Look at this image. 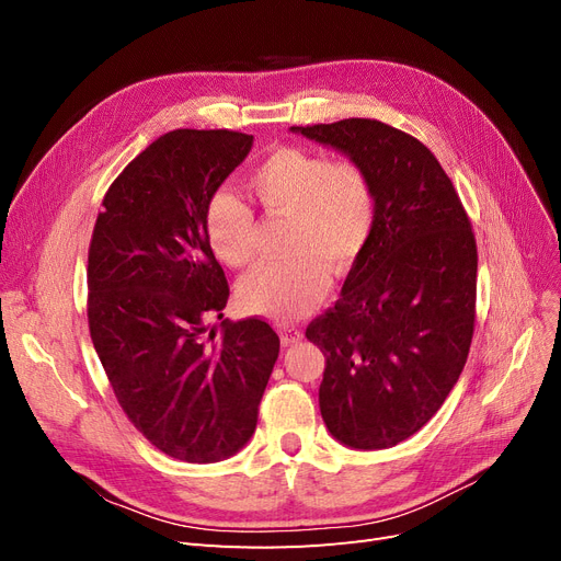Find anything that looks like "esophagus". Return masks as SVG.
I'll use <instances>...</instances> for the list:
<instances>
[{
	"label": "esophagus",
	"instance_id": "obj_1",
	"mask_svg": "<svg viewBox=\"0 0 561 561\" xmlns=\"http://www.w3.org/2000/svg\"><path fill=\"white\" fill-rule=\"evenodd\" d=\"M278 334H280L283 346H293V344H297L299 339H301V330H297V328H293V325H283V328L278 330Z\"/></svg>",
	"mask_w": 561,
	"mask_h": 561
}]
</instances>
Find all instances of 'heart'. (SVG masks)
Returning a JSON list of instances; mask_svg holds the SVG:
<instances>
[{"label": "heart", "instance_id": "b5f03b06", "mask_svg": "<svg viewBox=\"0 0 561 561\" xmlns=\"http://www.w3.org/2000/svg\"><path fill=\"white\" fill-rule=\"evenodd\" d=\"M248 190L268 217L287 219L290 254L250 268L239 285L241 304L276 322L295 320L328 295V266L348 268L367 248L377 215L375 184L355 161L278 147L254 168ZM206 236L225 264L245 266L257 222L241 196L219 190L206 208Z\"/></svg>", "mask_w": 561, "mask_h": 561}]
</instances>
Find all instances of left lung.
Here are the masks:
<instances>
[{"label": "left lung", "mask_w": 561, "mask_h": 561, "mask_svg": "<svg viewBox=\"0 0 561 561\" xmlns=\"http://www.w3.org/2000/svg\"><path fill=\"white\" fill-rule=\"evenodd\" d=\"M290 130L342 151L375 184L369 243L307 339L325 355L318 402L330 435L351 449L396 447L443 407L468 358L478 293L470 219L412 135L375 118Z\"/></svg>", "instance_id": "obj_1"}]
</instances>
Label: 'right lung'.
I'll list each match as a JSON object with an SVG mask.
<instances>
[{
    "instance_id": "add662e5",
    "label": "right lung",
    "mask_w": 561,
    "mask_h": 561,
    "mask_svg": "<svg viewBox=\"0 0 561 561\" xmlns=\"http://www.w3.org/2000/svg\"><path fill=\"white\" fill-rule=\"evenodd\" d=\"M250 149L252 135L233 130L161 135L112 182L89 248V328L114 396L151 445L186 463L248 445L280 348L260 318L224 320L219 335L207 325L229 285L206 208Z\"/></svg>"
}]
</instances>
